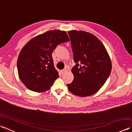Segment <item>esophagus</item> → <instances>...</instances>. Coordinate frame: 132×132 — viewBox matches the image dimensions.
<instances>
[{
  "mask_svg": "<svg viewBox=\"0 0 132 132\" xmlns=\"http://www.w3.org/2000/svg\"><path fill=\"white\" fill-rule=\"evenodd\" d=\"M66 71H67L66 69H64V70H61V74H64V73H65Z\"/></svg>",
  "mask_w": 132,
  "mask_h": 132,
  "instance_id": "1",
  "label": "esophagus"
}]
</instances>
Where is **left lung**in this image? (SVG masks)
<instances>
[{
	"label": "left lung",
	"instance_id": "8db88e82",
	"mask_svg": "<svg viewBox=\"0 0 132 132\" xmlns=\"http://www.w3.org/2000/svg\"><path fill=\"white\" fill-rule=\"evenodd\" d=\"M68 33L75 65L71 70L74 80L67 86L77 96H91L99 90L110 75L111 58L103 44L92 33L75 30Z\"/></svg>",
	"mask_w": 132,
	"mask_h": 132
}]
</instances>
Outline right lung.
<instances>
[{
    "instance_id": "obj_1",
    "label": "right lung",
    "mask_w": 132,
    "mask_h": 132,
    "mask_svg": "<svg viewBox=\"0 0 132 132\" xmlns=\"http://www.w3.org/2000/svg\"><path fill=\"white\" fill-rule=\"evenodd\" d=\"M69 41L65 31L55 29L36 36L23 47L17 68L20 79L27 88L37 92L50 88L59 77L52 53L58 45Z\"/></svg>"
}]
</instances>
